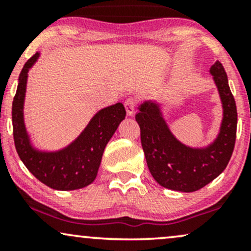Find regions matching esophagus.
Listing matches in <instances>:
<instances>
[{
  "label": "esophagus",
  "mask_w": 251,
  "mask_h": 251,
  "mask_svg": "<svg viewBox=\"0 0 251 251\" xmlns=\"http://www.w3.org/2000/svg\"><path fill=\"white\" fill-rule=\"evenodd\" d=\"M135 107H137V101H135L134 98H127L125 100V108L127 116H133L135 112Z\"/></svg>",
  "instance_id": "34e87169"
}]
</instances>
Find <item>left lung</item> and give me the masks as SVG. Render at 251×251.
I'll use <instances>...</instances> for the list:
<instances>
[{
    "mask_svg": "<svg viewBox=\"0 0 251 251\" xmlns=\"http://www.w3.org/2000/svg\"><path fill=\"white\" fill-rule=\"evenodd\" d=\"M223 117L217 137L209 145L192 148L178 140L165 120L162 103L146 100L140 103L135 120L152 177L164 188L181 192L197 191L218 177L226 168L236 140L237 109L227 76L220 61L210 67Z\"/></svg>",
    "mask_w": 251,
    "mask_h": 251,
    "instance_id": "1",
    "label": "left lung"
}]
</instances>
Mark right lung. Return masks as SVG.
Instances as JSON below:
<instances>
[{
	"mask_svg": "<svg viewBox=\"0 0 251 251\" xmlns=\"http://www.w3.org/2000/svg\"><path fill=\"white\" fill-rule=\"evenodd\" d=\"M39 56L40 53H36L25 62L14 97L11 119L17 154L25 168L51 189L71 191L85 188L96 179L103 150L125 119V107L122 102H117L98 111L81 133L65 148L56 151L35 148L25 128L24 109L28 72Z\"/></svg>",
	"mask_w": 251,
	"mask_h": 251,
	"instance_id": "1",
	"label": "right lung"
}]
</instances>
